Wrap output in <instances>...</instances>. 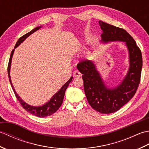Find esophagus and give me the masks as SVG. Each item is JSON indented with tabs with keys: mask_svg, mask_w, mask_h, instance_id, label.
Here are the masks:
<instances>
[{
	"mask_svg": "<svg viewBox=\"0 0 149 149\" xmlns=\"http://www.w3.org/2000/svg\"><path fill=\"white\" fill-rule=\"evenodd\" d=\"M74 77H81V74L79 70H75L74 72Z\"/></svg>",
	"mask_w": 149,
	"mask_h": 149,
	"instance_id": "esophagus-1",
	"label": "esophagus"
}]
</instances>
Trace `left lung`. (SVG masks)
I'll return each mask as SVG.
<instances>
[{"instance_id":"obj_1","label":"left lung","mask_w":149,"mask_h":149,"mask_svg":"<svg viewBox=\"0 0 149 149\" xmlns=\"http://www.w3.org/2000/svg\"><path fill=\"white\" fill-rule=\"evenodd\" d=\"M102 33L101 42H124L129 51V68L122 83L114 88H107L93 61L85 60L77 65L83 75L84 89L88 102L97 111L109 114L119 110L130 100L136 92L140 82L142 55L132 37L120 27L99 22Z\"/></svg>"}]
</instances>
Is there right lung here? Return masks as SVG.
<instances>
[{
    "label": "right lung",
    "instance_id": "right-lung-1",
    "mask_svg": "<svg viewBox=\"0 0 149 149\" xmlns=\"http://www.w3.org/2000/svg\"><path fill=\"white\" fill-rule=\"evenodd\" d=\"M41 27H42V26L37 27L36 28H34V29L30 31V32H29L26 34H24V36H22L21 38H20L18 39V40L17 41V43H16V45L15 46L14 49L12 50V52L11 53L10 58H9V63H8V73L9 80V82H10V84L11 85L13 90L16 97H17V99L19 101V102H20V104H21V106L23 107V108L25 110H26L27 112H29V113L32 114V115L40 117V118H43V117H46V116H48L52 115L53 113H54L59 109L60 106H61V104L63 103V98H64V96H65V91L66 90V88H68L69 84L70 83V82L72 81L73 77H71L70 78V79L67 82H66V83L64 85H63V86L61 88V89H60L58 91V92L54 95L51 97V99H50L49 102H47L46 104H43V106H33L29 105V104H27V103L25 102L24 101L18 96V95L17 94V92H16L15 90L14 89L12 83H11V77H10V69H11V60H12L13 55V53L15 51V49H16L18 46L20 45V44L23 42L28 36H29L31 34L34 33L35 31L40 29Z\"/></svg>",
    "mask_w": 149,
    "mask_h": 149
}]
</instances>
